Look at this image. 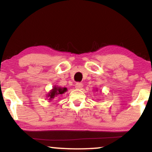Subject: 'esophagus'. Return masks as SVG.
<instances>
[{"instance_id": "1", "label": "esophagus", "mask_w": 152, "mask_h": 152, "mask_svg": "<svg viewBox=\"0 0 152 152\" xmlns=\"http://www.w3.org/2000/svg\"><path fill=\"white\" fill-rule=\"evenodd\" d=\"M83 87V84H82V83L80 82H77L75 84V88H78V89H80L82 88Z\"/></svg>"}]
</instances>
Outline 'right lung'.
<instances>
[{"label": "right lung", "mask_w": 152, "mask_h": 152, "mask_svg": "<svg viewBox=\"0 0 152 152\" xmlns=\"http://www.w3.org/2000/svg\"><path fill=\"white\" fill-rule=\"evenodd\" d=\"M67 91L66 88H61V87H54L53 90L50 91V93H49L48 97H50V99H53L54 97L59 94H63L64 93H65Z\"/></svg>", "instance_id": "add662e5"}]
</instances>
